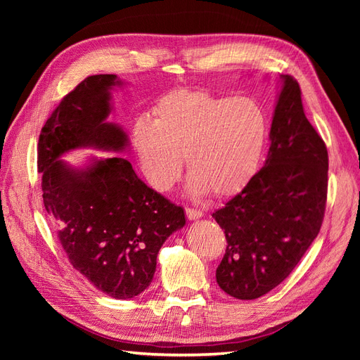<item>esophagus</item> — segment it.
<instances>
[{
	"mask_svg": "<svg viewBox=\"0 0 360 360\" xmlns=\"http://www.w3.org/2000/svg\"><path fill=\"white\" fill-rule=\"evenodd\" d=\"M186 216H188V219L189 221H195V219H200V217L202 216V212H200V210H195V209H191V207H186Z\"/></svg>",
	"mask_w": 360,
	"mask_h": 360,
	"instance_id": "esophagus-1",
	"label": "esophagus"
}]
</instances>
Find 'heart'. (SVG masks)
<instances>
[{
	"instance_id": "obj_1",
	"label": "heart",
	"mask_w": 360,
	"mask_h": 360,
	"mask_svg": "<svg viewBox=\"0 0 360 360\" xmlns=\"http://www.w3.org/2000/svg\"><path fill=\"white\" fill-rule=\"evenodd\" d=\"M153 115L135 123L134 147L155 191L172 189L183 159L195 197H231L254 177L269 136L267 114L254 99L179 89L160 97Z\"/></svg>"
}]
</instances>
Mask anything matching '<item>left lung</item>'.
<instances>
[{
    "instance_id": "obj_1",
    "label": "left lung",
    "mask_w": 360,
    "mask_h": 360,
    "mask_svg": "<svg viewBox=\"0 0 360 360\" xmlns=\"http://www.w3.org/2000/svg\"><path fill=\"white\" fill-rule=\"evenodd\" d=\"M281 78L264 167L213 213L228 243L216 281L242 300L291 274L320 233L328 200V148L304 115L299 82Z\"/></svg>"
}]
</instances>
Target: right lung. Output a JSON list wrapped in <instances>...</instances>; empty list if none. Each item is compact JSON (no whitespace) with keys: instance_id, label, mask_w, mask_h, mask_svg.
I'll use <instances>...</instances> for the list:
<instances>
[{"instance_id":"right-lung-1","label":"right lung","mask_w":360,"mask_h":360,"mask_svg":"<svg viewBox=\"0 0 360 360\" xmlns=\"http://www.w3.org/2000/svg\"><path fill=\"white\" fill-rule=\"evenodd\" d=\"M115 75H93L63 97L39 136L43 204L70 264L114 299L143 292L163 242L186 224L183 207L141 180L130 162L94 159L84 169L60 158L75 148L123 151L127 135L108 123Z\"/></svg>"}]
</instances>
